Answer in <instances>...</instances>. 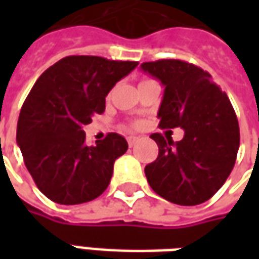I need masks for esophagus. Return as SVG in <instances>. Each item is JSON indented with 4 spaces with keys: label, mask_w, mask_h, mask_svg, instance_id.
Returning <instances> with one entry per match:
<instances>
[{
    "label": "esophagus",
    "mask_w": 259,
    "mask_h": 259,
    "mask_svg": "<svg viewBox=\"0 0 259 259\" xmlns=\"http://www.w3.org/2000/svg\"><path fill=\"white\" fill-rule=\"evenodd\" d=\"M139 141V137H136V136H129L127 137V143H129V146L130 147H133Z\"/></svg>",
    "instance_id": "34e87169"
}]
</instances>
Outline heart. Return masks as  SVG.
I'll list each match as a JSON object with an SVG mask.
<instances>
[{
	"instance_id": "1",
	"label": "heart",
	"mask_w": 259,
	"mask_h": 259,
	"mask_svg": "<svg viewBox=\"0 0 259 259\" xmlns=\"http://www.w3.org/2000/svg\"><path fill=\"white\" fill-rule=\"evenodd\" d=\"M133 124H135V126H139V122H135V123H133Z\"/></svg>"
}]
</instances>
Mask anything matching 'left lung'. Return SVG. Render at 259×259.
<instances>
[{"label":"left lung","mask_w":259,"mask_h":259,"mask_svg":"<svg viewBox=\"0 0 259 259\" xmlns=\"http://www.w3.org/2000/svg\"><path fill=\"white\" fill-rule=\"evenodd\" d=\"M141 69L165 85L158 111L159 127H182L185 137L151 135L159 152L144 169L158 195L178 205H198L211 198L236 162L240 146L237 116L226 93L206 70L180 59H159Z\"/></svg>","instance_id":"8db88e82"}]
</instances>
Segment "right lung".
<instances>
[{"label":"right lung","mask_w":259,"mask_h":259,"mask_svg":"<svg viewBox=\"0 0 259 259\" xmlns=\"http://www.w3.org/2000/svg\"><path fill=\"white\" fill-rule=\"evenodd\" d=\"M139 65L94 55L65 57L37 79L20 109L16 141L38 190L62 205L101 195L111 182L113 162L127 141L108 133L85 144L84 124L105 111V97Z\"/></svg>","instance_id":"obj_1"}]
</instances>
